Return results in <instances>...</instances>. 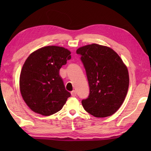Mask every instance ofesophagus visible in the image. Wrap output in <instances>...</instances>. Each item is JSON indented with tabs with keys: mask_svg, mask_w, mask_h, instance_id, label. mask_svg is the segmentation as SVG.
<instances>
[{
	"mask_svg": "<svg viewBox=\"0 0 151 151\" xmlns=\"http://www.w3.org/2000/svg\"><path fill=\"white\" fill-rule=\"evenodd\" d=\"M71 93V96H72V97H76V92L75 90L72 91L71 93Z\"/></svg>",
	"mask_w": 151,
	"mask_h": 151,
	"instance_id": "obj_1",
	"label": "esophagus"
}]
</instances>
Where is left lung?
Masks as SVG:
<instances>
[{"mask_svg": "<svg viewBox=\"0 0 151 151\" xmlns=\"http://www.w3.org/2000/svg\"><path fill=\"white\" fill-rule=\"evenodd\" d=\"M81 56L89 86L88 97L83 99L84 110L96 117L115 113L127 94L129 72L119 56L111 48L88 45L76 50Z\"/></svg>", "mask_w": 151, "mask_h": 151, "instance_id": "8db88e82", "label": "left lung"}]
</instances>
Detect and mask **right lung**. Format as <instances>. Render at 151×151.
Returning <instances> with one entry per match:
<instances>
[{
  "mask_svg": "<svg viewBox=\"0 0 151 151\" xmlns=\"http://www.w3.org/2000/svg\"><path fill=\"white\" fill-rule=\"evenodd\" d=\"M70 54L63 47L47 46L34 51L25 61L19 86L22 99L33 111L49 116L60 111L70 97L59 75Z\"/></svg>",
  "mask_w": 151,
  "mask_h": 151,
  "instance_id": "obj_1",
  "label": "right lung"
}]
</instances>
